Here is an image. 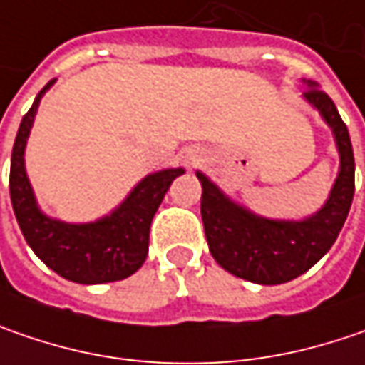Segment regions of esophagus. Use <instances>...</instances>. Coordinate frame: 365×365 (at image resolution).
<instances>
[{"label":"esophagus","mask_w":365,"mask_h":365,"mask_svg":"<svg viewBox=\"0 0 365 365\" xmlns=\"http://www.w3.org/2000/svg\"><path fill=\"white\" fill-rule=\"evenodd\" d=\"M185 161H187V165H198L200 161H202V153L200 151H187V155H185Z\"/></svg>","instance_id":"34e87169"}]
</instances>
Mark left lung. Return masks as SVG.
<instances>
[{
  "label": "left lung",
  "instance_id": "left-lung-1",
  "mask_svg": "<svg viewBox=\"0 0 365 365\" xmlns=\"http://www.w3.org/2000/svg\"><path fill=\"white\" fill-rule=\"evenodd\" d=\"M304 100L331 126L339 149V175L325 206L304 220H269L227 198L204 173L200 212L206 241L216 263L229 274L263 286L290 282L309 272L335 243L351 208L356 161L345 122L333 100L317 83L307 81Z\"/></svg>",
  "mask_w": 365,
  "mask_h": 365
}]
</instances>
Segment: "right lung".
<instances>
[{"label": "right lung", "mask_w": 365, "mask_h": 365, "mask_svg": "<svg viewBox=\"0 0 365 365\" xmlns=\"http://www.w3.org/2000/svg\"><path fill=\"white\" fill-rule=\"evenodd\" d=\"M55 83L40 89L32 108L26 112L11 149L9 196L14 214L26 243L61 277L77 284H106L133 276L149 253L151 220L171 182L183 169H163L147 175L112 214L96 222L69 225L51 218L36 204L32 185L26 178L24 149L40 98Z\"/></svg>", "instance_id": "1"}]
</instances>
